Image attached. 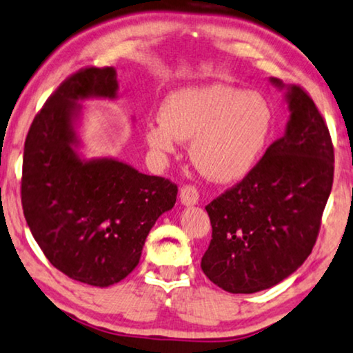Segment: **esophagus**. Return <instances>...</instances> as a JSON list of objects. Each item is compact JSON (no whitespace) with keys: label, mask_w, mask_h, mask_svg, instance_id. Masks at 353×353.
Here are the masks:
<instances>
[{"label":"esophagus","mask_w":353,"mask_h":353,"mask_svg":"<svg viewBox=\"0 0 353 353\" xmlns=\"http://www.w3.org/2000/svg\"><path fill=\"white\" fill-rule=\"evenodd\" d=\"M179 200L182 205L192 206L199 201V190L194 185H184L179 192Z\"/></svg>","instance_id":"obj_1"}]
</instances>
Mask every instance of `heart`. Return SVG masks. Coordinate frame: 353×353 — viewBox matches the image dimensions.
<instances>
[{"mask_svg":"<svg viewBox=\"0 0 353 353\" xmlns=\"http://www.w3.org/2000/svg\"><path fill=\"white\" fill-rule=\"evenodd\" d=\"M272 110L256 92L210 83L187 87L164 100L161 117L145 128V142L157 154H171L179 140L190 142L195 168L216 182L245 177L265 152Z\"/></svg>","mask_w":353,"mask_h":353,"instance_id":"b5f03b06","label":"heart"}]
</instances>
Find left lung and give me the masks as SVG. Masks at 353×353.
I'll use <instances>...</instances> for the list:
<instances>
[{"mask_svg": "<svg viewBox=\"0 0 353 353\" xmlns=\"http://www.w3.org/2000/svg\"><path fill=\"white\" fill-rule=\"evenodd\" d=\"M285 90V132L236 187L205 206L213 236L201 258L211 283L231 294H255L289 278L316 242L334 177L326 122L297 85Z\"/></svg>", "mask_w": 353, "mask_h": 353, "instance_id": "left-lung-1", "label": "left lung"}]
</instances>
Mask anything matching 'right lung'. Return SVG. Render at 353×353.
Segmentation results:
<instances>
[{
	"label": "right lung",
	"instance_id": "right-lung-1",
	"mask_svg": "<svg viewBox=\"0 0 353 353\" xmlns=\"http://www.w3.org/2000/svg\"><path fill=\"white\" fill-rule=\"evenodd\" d=\"M114 68L70 75L32 122L23 147L22 208L56 270L108 288L139 265L150 229L176 203L177 185L114 158H83L81 101L117 98Z\"/></svg>",
	"mask_w": 353,
	"mask_h": 353
}]
</instances>
